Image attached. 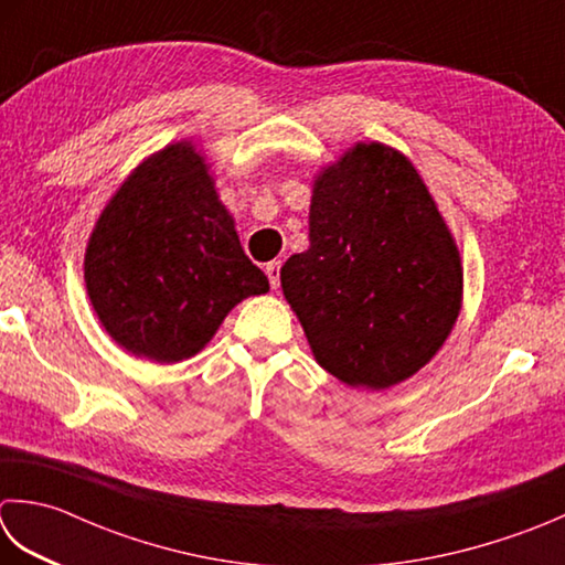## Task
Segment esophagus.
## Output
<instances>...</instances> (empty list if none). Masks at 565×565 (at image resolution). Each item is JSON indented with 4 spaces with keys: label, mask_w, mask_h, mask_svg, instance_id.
Returning <instances> with one entry per match:
<instances>
[{
    "label": "esophagus",
    "mask_w": 565,
    "mask_h": 565,
    "mask_svg": "<svg viewBox=\"0 0 565 565\" xmlns=\"http://www.w3.org/2000/svg\"><path fill=\"white\" fill-rule=\"evenodd\" d=\"M267 276H269V284H271V289H279V281H281V264L279 262H269L267 264Z\"/></svg>",
    "instance_id": "esophagus-1"
}]
</instances>
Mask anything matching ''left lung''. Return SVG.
I'll return each instance as SVG.
<instances>
[{
  "instance_id": "8db88e82",
  "label": "left lung",
  "mask_w": 565,
  "mask_h": 565,
  "mask_svg": "<svg viewBox=\"0 0 565 565\" xmlns=\"http://www.w3.org/2000/svg\"><path fill=\"white\" fill-rule=\"evenodd\" d=\"M308 239L281 289L320 367L372 392L426 367L460 316L462 262L416 166L358 141L313 179Z\"/></svg>"
}]
</instances>
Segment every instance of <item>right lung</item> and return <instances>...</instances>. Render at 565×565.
<instances>
[{
    "instance_id": "right-lung-1",
    "label": "right lung",
    "mask_w": 565,
    "mask_h": 565,
    "mask_svg": "<svg viewBox=\"0 0 565 565\" xmlns=\"http://www.w3.org/2000/svg\"><path fill=\"white\" fill-rule=\"evenodd\" d=\"M95 316L135 358L201 352L239 301L269 291L193 141L143 159L109 198L85 249Z\"/></svg>"
}]
</instances>
